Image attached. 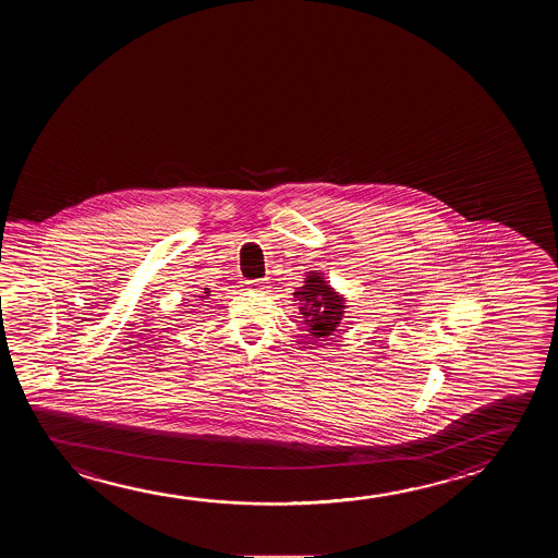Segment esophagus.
I'll return each instance as SVG.
<instances>
[{
  "label": "esophagus",
  "mask_w": 558,
  "mask_h": 558,
  "mask_svg": "<svg viewBox=\"0 0 558 558\" xmlns=\"http://www.w3.org/2000/svg\"><path fill=\"white\" fill-rule=\"evenodd\" d=\"M268 280L267 278H263V280H250L247 282V290L257 291V293H267L268 291Z\"/></svg>",
  "instance_id": "1"
}]
</instances>
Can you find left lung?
Masks as SVG:
<instances>
[{"mask_svg": "<svg viewBox=\"0 0 558 558\" xmlns=\"http://www.w3.org/2000/svg\"><path fill=\"white\" fill-rule=\"evenodd\" d=\"M301 301V315L311 336L328 338L340 326L345 300L328 286L320 272H308L305 286L293 293Z\"/></svg>", "mask_w": 558, "mask_h": 558, "instance_id": "obj_1", "label": "left lung"}]
</instances>
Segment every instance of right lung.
Listing matches in <instances>:
<instances>
[{
    "label": "right lung",
    "mask_w": 558,
    "mask_h": 558,
    "mask_svg": "<svg viewBox=\"0 0 558 558\" xmlns=\"http://www.w3.org/2000/svg\"><path fill=\"white\" fill-rule=\"evenodd\" d=\"M205 290H209V288H205ZM205 293H209V291H205Z\"/></svg>",
    "instance_id": "obj_1"
}]
</instances>
